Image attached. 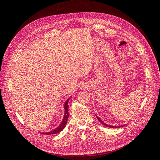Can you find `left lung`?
I'll return each instance as SVG.
<instances>
[{"label":"left lung","instance_id":"1","mask_svg":"<svg viewBox=\"0 0 160 160\" xmlns=\"http://www.w3.org/2000/svg\"><path fill=\"white\" fill-rule=\"evenodd\" d=\"M96 117H97V118L98 119V120L99 121V122H101V123H102V124L103 125H105V126H106V127H108V128H121V127H123V126H112V125H108V124H106L105 123H104L103 121H101L98 116L96 115Z\"/></svg>","mask_w":160,"mask_h":160}]
</instances>
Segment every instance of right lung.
<instances>
[{
  "mask_svg": "<svg viewBox=\"0 0 160 160\" xmlns=\"http://www.w3.org/2000/svg\"><path fill=\"white\" fill-rule=\"evenodd\" d=\"M69 99H67V101L65 103V115L63 118V120L62 121L61 123L59 125V127L57 128H56L55 129L51 131V132H45V133H42V134H46V135H52V134H56V133H59V132H61V131L65 128V127L66 126V124L67 122V119H68L69 118V113H68V102H69Z\"/></svg>",
  "mask_w": 160,
  "mask_h": 160,
  "instance_id": "obj_1",
  "label": "right lung"
}]
</instances>
